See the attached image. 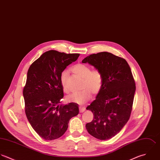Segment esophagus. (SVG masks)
<instances>
[{
	"label": "esophagus",
	"mask_w": 160,
	"mask_h": 160,
	"mask_svg": "<svg viewBox=\"0 0 160 160\" xmlns=\"http://www.w3.org/2000/svg\"><path fill=\"white\" fill-rule=\"evenodd\" d=\"M85 110H86L85 107H79V112H80L81 113L83 112Z\"/></svg>",
	"instance_id": "34e87169"
}]
</instances>
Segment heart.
Instances as JSON below:
<instances>
[{"label": "heart", "mask_w": 160, "mask_h": 160, "mask_svg": "<svg viewBox=\"0 0 160 160\" xmlns=\"http://www.w3.org/2000/svg\"><path fill=\"white\" fill-rule=\"evenodd\" d=\"M72 72L78 76L82 78L81 91L74 92L66 98L68 102H75L78 104H84L92 97V92L94 94H98L103 85V75L101 71L98 69H91L87 64L78 63L72 68ZM68 72L63 71L60 75L61 84L63 91L68 93L69 90L66 86V78Z\"/></svg>", "instance_id": "obj_1"}]
</instances>
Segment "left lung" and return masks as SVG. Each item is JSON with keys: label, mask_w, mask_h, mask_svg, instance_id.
Wrapping results in <instances>:
<instances>
[{"label": "left lung", "mask_w": 160, "mask_h": 160, "mask_svg": "<svg viewBox=\"0 0 160 160\" xmlns=\"http://www.w3.org/2000/svg\"><path fill=\"white\" fill-rule=\"evenodd\" d=\"M82 62L100 70L104 81L96 99L86 108L92 111L94 119L86 125L90 135L106 140L122 129L132 110L135 82L127 61L108 52L92 54Z\"/></svg>", "instance_id": "8db88e82"}]
</instances>
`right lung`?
<instances>
[{"mask_svg": "<svg viewBox=\"0 0 160 160\" xmlns=\"http://www.w3.org/2000/svg\"><path fill=\"white\" fill-rule=\"evenodd\" d=\"M79 56L50 50L35 60L28 70L23 90L25 112L32 128L44 140L61 137L69 120L79 113L78 106L74 102L59 105L64 96L61 73Z\"/></svg>", "mask_w": 160, "mask_h": 160, "instance_id": "1", "label": "right lung"}]
</instances>
